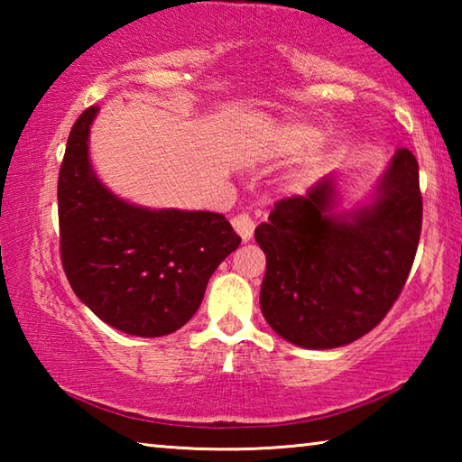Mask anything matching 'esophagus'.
Masks as SVG:
<instances>
[{
    "label": "esophagus",
    "mask_w": 462,
    "mask_h": 462,
    "mask_svg": "<svg viewBox=\"0 0 462 462\" xmlns=\"http://www.w3.org/2000/svg\"><path fill=\"white\" fill-rule=\"evenodd\" d=\"M232 226H234V230L238 232V236H240L242 240H245V242H248L250 238H253L254 222H253V217H250L248 214L234 216V217H232Z\"/></svg>",
    "instance_id": "obj_1"
}]
</instances>
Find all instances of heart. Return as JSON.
Wrapping results in <instances>:
<instances>
[{
  "instance_id": "b5f03b06",
  "label": "heart",
  "mask_w": 462,
  "mask_h": 462,
  "mask_svg": "<svg viewBox=\"0 0 462 462\" xmlns=\"http://www.w3.org/2000/svg\"><path fill=\"white\" fill-rule=\"evenodd\" d=\"M281 140L287 148L297 151V148H303L311 144L316 140V132L310 130L308 126H301V124H289L283 130H281Z\"/></svg>"
}]
</instances>
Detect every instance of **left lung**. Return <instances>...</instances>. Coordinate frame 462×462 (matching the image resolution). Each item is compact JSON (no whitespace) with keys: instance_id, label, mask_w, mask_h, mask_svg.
Returning <instances> with one entry per match:
<instances>
[{"instance_id":"8db88e82","label":"left lung","mask_w":462,"mask_h":462,"mask_svg":"<svg viewBox=\"0 0 462 462\" xmlns=\"http://www.w3.org/2000/svg\"><path fill=\"white\" fill-rule=\"evenodd\" d=\"M421 232L418 161L397 148L366 203L338 212V183L275 203L254 238L267 254L261 310L281 338L344 346L371 332L408 281Z\"/></svg>"}]
</instances>
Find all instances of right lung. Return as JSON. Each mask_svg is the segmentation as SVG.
Here are the masks:
<instances>
[{
  "label": "right lung",
  "instance_id": "obj_1",
  "mask_svg": "<svg viewBox=\"0 0 462 462\" xmlns=\"http://www.w3.org/2000/svg\"><path fill=\"white\" fill-rule=\"evenodd\" d=\"M93 106L73 124L59 171L60 259L75 295L99 319L156 338L189 322L208 281L240 245L222 214L124 201L89 161Z\"/></svg>",
  "mask_w": 462,
  "mask_h": 462
}]
</instances>
